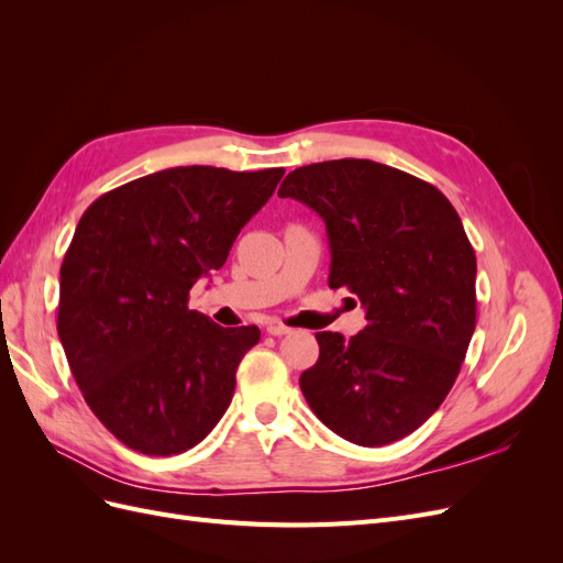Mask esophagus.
<instances>
[{
    "instance_id": "34e87169",
    "label": "esophagus",
    "mask_w": 563,
    "mask_h": 563,
    "mask_svg": "<svg viewBox=\"0 0 563 563\" xmlns=\"http://www.w3.org/2000/svg\"><path fill=\"white\" fill-rule=\"evenodd\" d=\"M267 333L269 335H286V333H291V329L284 327V323H279V321H269L267 323Z\"/></svg>"
}]
</instances>
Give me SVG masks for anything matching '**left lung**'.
<instances>
[{
  "label": "left lung",
  "instance_id": "8db88e82",
  "mask_svg": "<svg viewBox=\"0 0 563 563\" xmlns=\"http://www.w3.org/2000/svg\"><path fill=\"white\" fill-rule=\"evenodd\" d=\"M279 197L323 218L329 286L360 298L368 321L350 340L317 333L305 399L352 444L408 437L446 399L476 327V255L460 216L434 185L371 159L300 166Z\"/></svg>",
  "mask_w": 563,
  "mask_h": 563
}]
</instances>
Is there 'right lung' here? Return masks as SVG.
<instances>
[{"mask_svg": "<svg viewBox=\"0 0 563 563\" xmlns=\"http://www.w3.org/2000/svg\"><path fill=\"white\" fill-rule=\"evenodd\" d=\"M284 168L176 166L98 197L60 265L58 335L93 416L145 455L197 446L223 418L258 327L187 308Z\"/></svg>", "mask_w": 563, "mask_h": 563, "instance_id": "add662e5", "label": "right lung"}]
</instances>
